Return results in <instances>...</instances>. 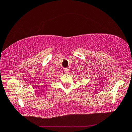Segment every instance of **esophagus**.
I'll use <instances>...</instances> for the list:
<instances>
[{
	"label": "esophagus",
	"mask_w": 132,
	"mask_h": 132,
	"mask_svg": "<svg viewBox=\"0 0 132 132\" xmlns=\"http://www.w3.org/2000/svg\"><path fill=\"white\" fill-rule=\"evenodd\" d=\"M69 71H70V69L68 68H64V71L66 72V73H69Z\"/></svg>",
	"instance_id": "1"
}]
</instances>
